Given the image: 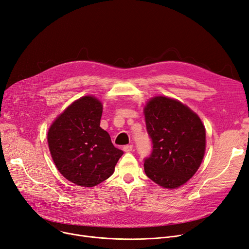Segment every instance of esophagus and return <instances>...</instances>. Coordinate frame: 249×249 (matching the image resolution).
<instances>
[{
    "label": "esophagus",
    "instance_id": "esophagus-1",
    "mask_svg": "<svg viewBox=\"0 0 249 249\" xmlns=\"http://www.w3.org/2000/svg\"><path fill=\"white\" fill-rule=\"evenodd\" d=\"M133 144H126V145H124V151L125 152V153H129V152H131L133 151Z\"/></svg>",
    "mask_w": 249,
    "mask_h": 249
}]
</instances>
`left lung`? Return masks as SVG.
<instances>
[{
  "instance_id": "8db88e82",
  "label": "left lung",
  "mask_w": 249,
  "mask_h": 249,
  "mask_svg": "<svg viewBox=\"0 0 249 249\" xmlns=\"http://www.w3.org/2000/svg\"><path fill=\"white\" fill-rule=\"evenodd\" d=\"M153 151L143 160L144 173L158 185L178 188L199 169L206 148V133L199 116L182 102L155 96L144 107Z\"/></svg>"
}]
</instances>
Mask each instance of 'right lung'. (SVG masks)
Masks as SVG:
<instances>
[{
  "label": "right lung",
  "instance_id": "obj_1",
  "mask_svg": "<svg viewBox=\"0 0 249 249\" xmlns=\"http://www.w3.org/2000/svg\"><path fill=\"white\" fill-rule=\"evenodd\" d=\"M101 102L83 96L70 105L48 130V145L58 169L68 181L93 187L109 178L124 152L102 129Z\"/></svg>",
  "mask_w": 249,
  "mask_h": 249
}]
</instances>
